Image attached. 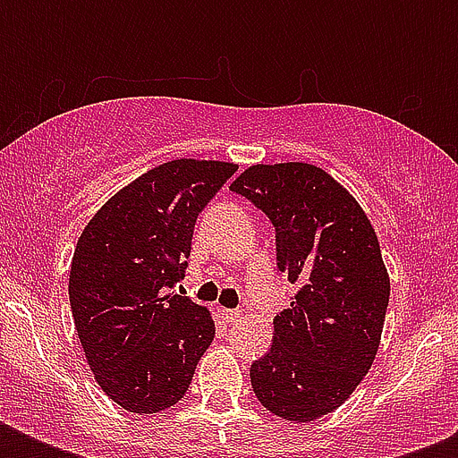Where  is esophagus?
Returning a JSON list of instances; mask_svg holds the SVG:
<instances>
[{
    "label": "esophagus",
    "instance_id": "34e87169",
    "mask_svg": "<svg viewBox=\"0 0 458 458\" xmlns=\"http://www.w3.org/2000/svg\"><path fill=\"white\" fill-rule=\"evenodd\" d=\"M218 313H221V318L225 320V323H235V320L240 318V311H237V309H218Z\"/></svg>",
    "mask_w": 458,
    "mask_h": 458
}]
</instances>
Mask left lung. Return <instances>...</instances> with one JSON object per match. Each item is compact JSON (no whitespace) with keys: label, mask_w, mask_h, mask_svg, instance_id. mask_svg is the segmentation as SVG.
Returning a JSON list of instances; mask_svg holds the SVG:
<instances>
[{"label":"left lung","mask_w":458,"mask_h":458,"mask_svg":"<svg viewBox=\"0 0 458 458\" xmlns=\"http://www.w3.org/2000/svg\"><path fill=\"white\" fill-rule=\"evenodd\" d=\"M276 228L278 271L297 285L251 363L254 394L285 420H316L344 402L376 359L390 278L376 230L352 194L311 164L251 165L230 185Z\"/></svg>","instance_id":"8db88e82"}]
</instances>
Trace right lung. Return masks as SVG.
Here are the masks:
<instances>
[{
    "label": "right lung",
    "mask_w": 458,
    "mask_h": 458,
    "mask_svg": "<svg viewBox=\"0 0 458 458\" xmlns=\"http://www.w3.org/2000/svg\"><path fill=\"white\" fill-rule=\"evenodd\" d=\"M237 165L178 158L114 194L82 230L68 297L97 383L132 413L182 399L214 342L211 313L175 294L197 216Z\"/></svg>",
    "instance_id": "add662e5"
}]
</instances>
